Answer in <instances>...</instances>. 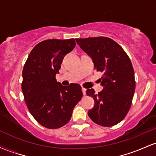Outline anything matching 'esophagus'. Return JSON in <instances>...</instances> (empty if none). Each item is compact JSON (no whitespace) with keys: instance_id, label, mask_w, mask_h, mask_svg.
Returning a JSON list of instances; mask_svg holds the SVG:
<instances>
[{"instance_id":"1","label":"esophagus","mask_w":156,"mask_h":156,"mask_svg":"<svg viewBox=\"0 0 156 156\" xmlns=\"http://www.w3.org/2000/svg\"><path fill=\"white\" fill-rule=\"evenodd\" d=\"M86 91H87V89L85 88H82V92H83V95H86Z\"/></svg>"}]
</instances>
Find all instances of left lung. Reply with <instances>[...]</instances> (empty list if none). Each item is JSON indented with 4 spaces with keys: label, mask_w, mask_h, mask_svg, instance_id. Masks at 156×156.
I'll return each mask as SVG.
<instances>
[{
    "label": "left lung",
    "mask_w": 156,
    "mask_h": 156,
    "mask_svg": "<svg viewBox=\"0 0 156 156\" xmlns=\"http://www.w3.org/2000/svg\"><path fill=\"white\" fill-rule=\"evenodd\" d=\"M77 44L92 58L94 68L103 73L100 79L103 90L94 93L87 90L92 97L94 105L88 115L96 124L111 127L118 124L128 114L131 105L136 82L129 57L122 48L108 37L76 39Z\"/></svg>",
    "instance_id": "left-lung-1"
}]
</instances>
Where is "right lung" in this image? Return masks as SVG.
Instances as JSON below:
<instances>
[{"mask_svg": "<svg viewBox=\"0 0 156 156\" xmlns=\"http://www.w3.org/2000/svg\"><path fill=\"white\" fill-rule=\"evenodd\" d=\"M75 46L74 39L42 41L33 48L23 67L22 91L27 107L39 124L50 129L67 124L83 96L79 84L64 87L55 79L64 57Z\"/></svg>", "mask_w": 156, "mask_h": 156, "instance_id": "right-lung-1", "label": "right lung"}]
</instances>
